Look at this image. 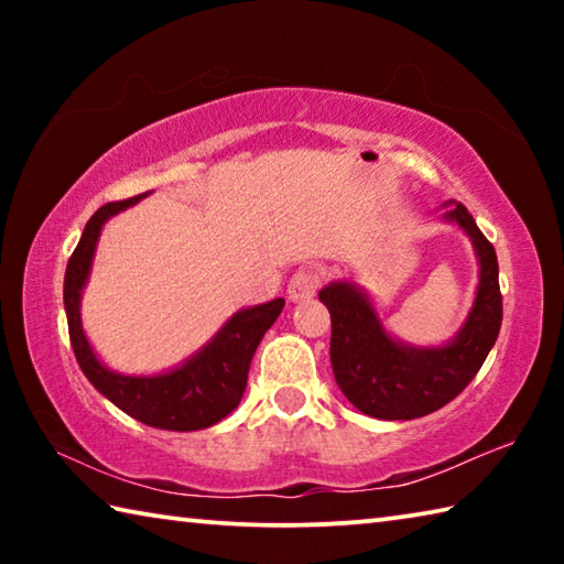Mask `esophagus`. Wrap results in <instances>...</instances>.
Instances as JSON below:
<instances>
[{"label": "esophagus", "mask_w": 564, "mask_h": 564, "mask_svg": "<svg viewBox=\"0 0 564 564\" xmlns=\"http://www.w3.org/2000/svg\"><path fill=\"white\" fill-rule=\"evenodd\" d=\"M321 281H323V275H321L318 269L295 271L293 279L289 281V299L293 303H303V301L313 299V295H316V291H318Z\"/></svg>", "instance_id": "esophagus-1"}]
</instances>
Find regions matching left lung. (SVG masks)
Instances as JSON below:
<instances>
[{
  "label": "left lung",
  "mask_w": 564,
  "mask_h": 564,
  "mask_svg": "<svg viewBox=\"0 0 564 564\" xmlns=\"http://www.w3.org/2000/svg\"><path fill=\"white\" fill-rule=\"evenodd\" d=\"M443 218L470 236L480 263L473 311L451 343L415 348L388 336L356 283L336 281L318 293L330 313L333 376L343 395L370 417L413 420L441 410L463 393L498 340L502 295L495 248L463 204L447 206Z\"/></svg>",
  "instance_id": "left-lung-1"
}]
</instances>
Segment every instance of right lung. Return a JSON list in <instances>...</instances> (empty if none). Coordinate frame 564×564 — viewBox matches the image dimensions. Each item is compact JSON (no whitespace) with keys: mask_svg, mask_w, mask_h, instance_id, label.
Listing matches in <instances>:
<instances>
[{"mask_svg":"<svg viewBox=\"0 0 564 564\" xmlns=\"http://www.w3.org/2000/svg\"><path fill=\"white\" fill-rule=\"evenodd\" d=\"M144 196L147 194H139L127 198V202L101 206L87 221L79 246L74 248L72 259L66 263L64 308L66 323H69L72 348L89 383L127 415L141 420L144 425L161 427V431H202V427H212L228 413H234L236 405L241 403L253 352L259 348L265 330L281 316L285 301L275 299L263 305H253V308L238 311L196 356H191L184 366L169 370V373H113L94 356L89 340L84 336L79 303L84 283L89 279L101 226L123 208L141 202Z\"/></svg>","mask_w":564,"mask_h":564,"instance_id":"1","label":"right lung"}]
</instances>
